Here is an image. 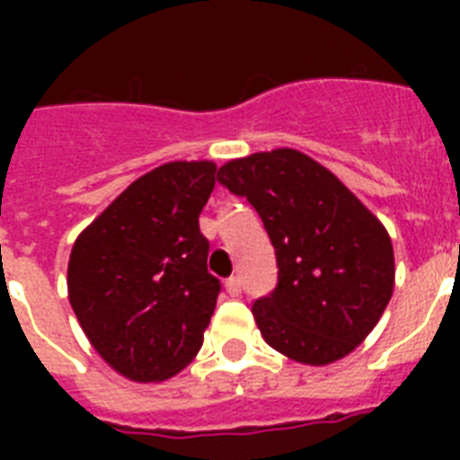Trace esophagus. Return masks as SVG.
I'll use <instances>...</instances> for the list:
<instances>
[{
    "label": "esophagus",
    "instance_id": "34e87169",
    "mask_svg": "<svg viewBox=\"0 0 460 460\" xmlns=\"http://www.w3.org/2000/svg\"><path fill=\"white\" fill-rule=\"evenodd\" d=\"M241 288H243L241 277H231V279H226V294L229 296H238L241 294Z\"/></svg>",
    "mask_w": 460,
    "mask_h": 460
}]
</instances>
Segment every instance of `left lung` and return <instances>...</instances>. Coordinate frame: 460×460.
Masks as SVG:
<instances>
[{"instance_id": "1", "label": "left lung", "mask_w": 460, "mask_h": 460, "mask_svg": "<svg viewBox=\"0 0 460 460\" xmlns=\"http://www.w3.org/2000/svg\"><path fill=\"white\" fill-rule=\"evenodd\" d=\"M217 179L258 209L277 252V288L252 303L262 339L296 363L349 356L394 294L385 224L327 166L291 147L231 159Z\"/></svg>"}]
</instances>
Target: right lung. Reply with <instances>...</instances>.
Returning <instances> with one entry per match:
<instances>
[{
    "instance_id": "add662e5",
    "label": "right lung",
    "mask_w": 460,
    "mask_h": 460,
    "mask_svg": "<svg viewBox=\"0 0 460 460\" xmlns=\"http://www.w3.org/2000/svg\"><path fill=\"white\" fill-rule=\"evenodd\" d=\"M215 181V162H166L75 238L68 301L93 349L131 382L173 377L200 350L222 288L198 224Z\"/></svg>"
}]
</instances>
